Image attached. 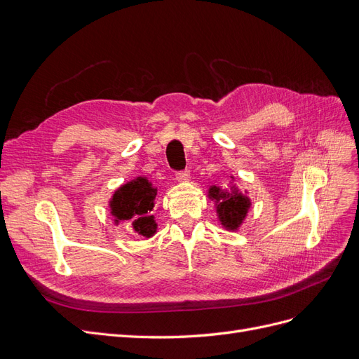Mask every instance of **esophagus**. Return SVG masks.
Returning a JSON list of instances; mask_svg holds the SVG:
<instances>
[{
  "label": "esophagus",
  "mask_w": 359,
  "mask_h": 359,
  "mask_svg": "<svg viewBox=\"0 0 359 359\" xmlns=\"http://www.w3.org/2000/svg\"><path fill=\"white\" fill-rule=\"evenodd\" d=\"M190 180V172L184 170V172H178L177 173V181L178 182H187Z\"/></svg>",
  "instance_id": "1"
}]
</instances>
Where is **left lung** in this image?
I'll use <instances>...</instances> for the list:
<instances>
[{"mask_svg":"<svg viewBox=\"0 0 359 359\" xmlns=\"http://www.w3.org/2000/svg\"><path fill=\"white\" fill-rule=\"evenodd\" d=\"M208 198L214 202L217 219L226 231L236 232L244 223L245 217L252 208V199L247 191H241L235 184V177H231L229 187L210 186Z\"/></svg>","mask_w":359,"mask_h":359,"instance_id":"obj_1","label":"left lung"}]
</instances>
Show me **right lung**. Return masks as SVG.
Segmentation results:
<instances>
[{
    "mask_svg": "<svg viewBox=\"0 0 359 359\" xmlns=\"http://www.w3.org/2000/svg\"><path fill=\"white\" fill-rule=\"evenodd\" d=\"M157 187L147 177H136L119 186L109 199V211L114 223L130 222L132 229L145 238L154 236L157 222L153 214Z\"/></svg>",
    "mask_w": 359,
    "mask_h": 359,
    "instance_id": "right-lung-1",
    "label": "right lung"
}]
</instances>
